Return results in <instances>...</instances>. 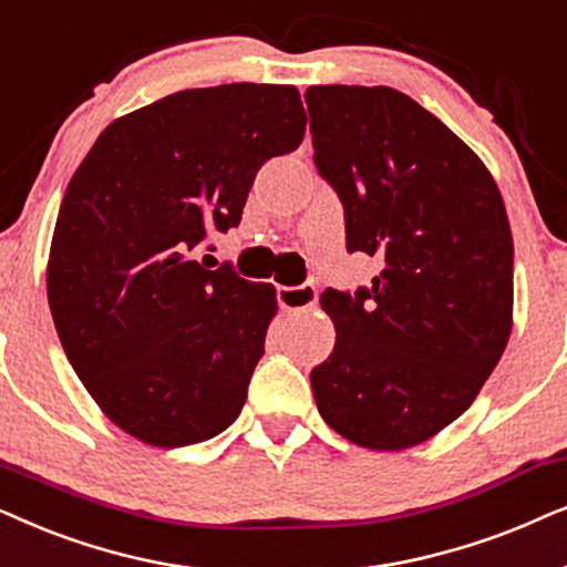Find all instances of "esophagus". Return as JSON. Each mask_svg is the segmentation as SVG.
I'll use <instances>...</instances> for the list:
<instances>
[{
  "label": "esophagus",
  "mask_w": 567,
  "mask_h": 567,
  "mask_svg": "<svg viewBox=\"0 0 567 567\" xmlns=\"http://www.w3.org/2000/svg\"><path fill=\"white\" fill-rule=\"evenodd\" d=\"M316 298H319V292H316L311 282L298 285V288H277V303L288 313L311 311L316 306Z\"/></svg>",
  "instance_id": "obj_1"
}]
</instances>
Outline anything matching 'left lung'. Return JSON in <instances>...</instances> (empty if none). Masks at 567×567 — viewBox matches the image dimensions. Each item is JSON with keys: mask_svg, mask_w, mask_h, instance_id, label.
Segmentation results:
<instances>
[{"mask_svg": "<svg viewBox=\"0 0 567 567\" xmlns=\"http://www.w3.org/2000/svg\"><path fill=\"white\" fill-rule=\"evenodd\" d=\"M316 168L344 207L347 251L383 269L327 290L334 352L311 371L347 441L402 451L470 410L513 327V238L485 163L394 87L306 90Z\"/></svg>", "mask_w": 567, "mask_h": 567, "instance_id": "obj_1", "label": "left lung"}]
</instances>
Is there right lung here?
Returning <instances> with one entry per match:
<instances>
[{
    "label": "right lung",
    "instance_id": "add662e5",
    "mask_svg": "<svg viewBox=\"0 0 567 567\" xmlns=\"http://www.w3.org/2000/svg\"><path fill=\"white\" fill-rule=\"evenodd\" d=\"M292 85L181 90L121 116L74 171L47 288L74 373L113 425L157 449L244 410L277 298L188 256L240 223L256 171L306 134Z\"/></svg>",
    "mask_w": 567,
    "mask_h": 567
}]
</instances>
